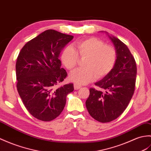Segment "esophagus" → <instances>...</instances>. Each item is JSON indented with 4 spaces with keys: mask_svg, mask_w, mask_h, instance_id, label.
<instances>
[{
    "mask_svg": "<svg viewBox=\"0 0 151 151\" xmlns=\"http://www.w3.org/2000/svg\"><path fill=\"white\" fill-rule=\"evenodd\" d=\"M80 87H81V86H80V85H78V84H77V83H75L74 84V89H75V90H77V89H79Z\"/></svg>",
    "mask_w": 151,
    "mask_h": 151,
    "instance_id": "esophagus-1",
    "label": "esophagus"
}]
</instances>
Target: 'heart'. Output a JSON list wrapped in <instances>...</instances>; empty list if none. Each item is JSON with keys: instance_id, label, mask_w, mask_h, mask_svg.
<instances>
[{"instance_id": "heart-1", "label": "heart", "mask_w": 151, "mask_h": 151, "mask_svg": "<svg viewBox=\"0 0 151 151\" xmlns=\"http://www.w3.org/2000/svg\"><path fill=\"white\" fill-rule=\"evenodd\" d=\"M76 51L72 46H67L62 51L61 60L69 70L75 68L79 57L86 58L84 68L75 69L70 73L69 78L78 84H85L96 78H102L114 68L117 59V52L111 45L106 44L96 37H90L78 41Z\"/></svg>"}]
</instances>
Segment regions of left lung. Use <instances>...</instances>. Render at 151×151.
Masks as SVG:
<instances>
[{"mask_svg": "<svg viewBox=\"0 0 151 151\" xmlns=\"http://www.w3.org/2000/svg\"><path fill=\"white\" fill-rule=\"evenodd\" d=\"M117 52L116 62L113 70L95 83L99 89H89L86 101L89 114L97 121L107 123L124 113L134 94L137 74L135 59L124 42L111 37Z\"/></svg>", "mask_w": 151, "mask_h": 151, "instance_id": "left-lung-1", "label": "left lung"}]
</instances>
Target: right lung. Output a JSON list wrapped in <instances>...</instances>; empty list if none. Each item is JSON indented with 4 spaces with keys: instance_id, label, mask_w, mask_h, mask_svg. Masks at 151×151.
<instances>
[{
    "instance_id": "1",
    "label": "right lung",
    "mask_w": 151,
    "mask_h": 151,
    "mask_svg": "<svg viewBox=\"0 0 151 151\" xmlns=\"http://www.w3.org/2000/svg\"><path fill=\"white\" fill-rule=\"evenodd\" d=\"M73 36L48 29L24 45L16 62L17 88L24 106L37 119L54 120L65 107L73 83L58 86L67 77L59 60Z\"/></svg>"
}]
</instances>
